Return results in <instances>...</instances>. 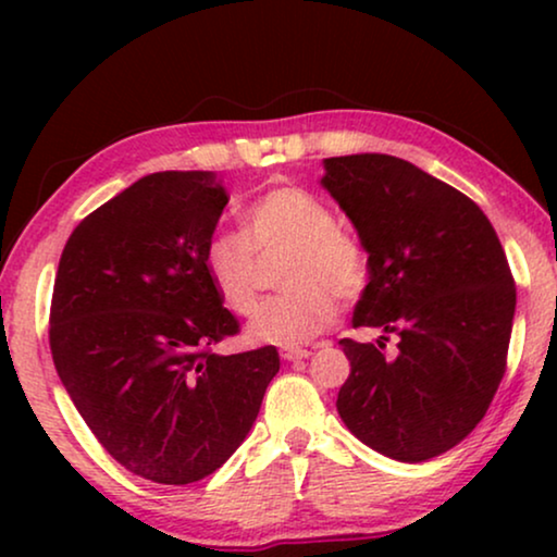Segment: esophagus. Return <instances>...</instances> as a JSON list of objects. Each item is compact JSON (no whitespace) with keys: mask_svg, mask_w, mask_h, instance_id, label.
<instances>
[{"mask_svg":"<svg viewBox=\"0 0 557 557\" xmlns=\"http://www.w3.org/2000/svg\"><path fill=\"white\" fill-rule=\"evenodd\" d=\"M311 352L309 349H281V360L286 362H299V360H307Z\"/></svg>","mask_w":557,"mask_h":557,"instance_id":"esophagus-1","label":"esophagus"}]
</instances>
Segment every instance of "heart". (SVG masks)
Returning <instances> with one entry per match:
<instances>
[{
    "label": "heart",
    "instance_id": "b5f03b06",
    "mask_svg": "<svg viewBox=\"0 0 557 557\" xmlns=\"http://www.w3.org/2000/svg\"><path fill=\"white\" fill-rule=\"evenodd\" d=\"M286 253L278 286L248 324L253 345L296 347L314 339L337 317V300L368 288V250L360 235L334 223L322 197L301 187H273L243 212L240 233H215L205 243L202 269L233 314L253 311L263 286V261Z\"/></svg>",
    "mask_w": 557,
    "mask_h": 557
}]
</instances>
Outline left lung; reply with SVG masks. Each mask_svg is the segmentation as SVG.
Wrapping results in <instances>:
<instances>
[{
    "instance_id": "8db88e82",
    "label": "left lung",
    "mask_w": 557,
    "mask_h": 557,
    "mask_svg": "<svg viewBox=\"0 0 557 557\" xmlns=\"http://www.w3.org/2000/svg\"><path fill=\"white\" fill-rule=\"evenodd\" d=\"M324 170L368 250L352 324L400 337L395 357L383 342L339 339L349 377L337 410L375 451L429 461L476 429L505 377L517 304L507 256L474 200L406 159L330 157Z\"/></svg>"
}]
</instances>
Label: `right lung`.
I'll return each mask as SVG.
<instances>
[{
  "label": "right lung",
  "mask_w": 557,
  "mask_h": 557,
  "mask_svg": "<svg viewBox=\"0 0 557 557\" xmlns=\"http://www.w3.org/2000/svg\"><path fill=\"white\" fill-rule=\"evenodd\" d=\"M225 189L154 172L81 220L50 304V352L106 451L157 484L200 482L243 444L276 347L215 355L240 332L202 269Z\"/></svg>",
  "instance_id": "1"
}]
</instances>
